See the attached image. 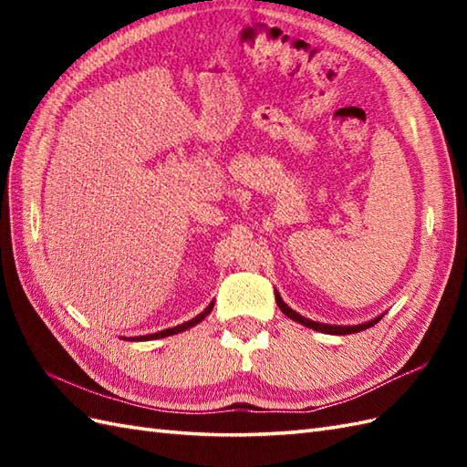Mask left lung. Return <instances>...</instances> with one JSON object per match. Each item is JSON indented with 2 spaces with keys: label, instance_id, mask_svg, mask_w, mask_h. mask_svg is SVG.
I'll list each match as a JSON object with an SVG mask.
<instances>
[{
  "label": "left lung",
  "instance_id": "left-lung-1",
  "mask_svg": "<svg viewBox=\"0 0 467 467\" xmlns=\"http://www.w3.org/2000/svg\"><path fill=\"white\" fill-rule=\"evenodd\" d=\"M275 299H276V305H279V309H281L286 317H289V319H293V321H296V323H301V325H305V327H309V329L327 333V335H349V333H359V331L369 329V327H373V325L383 317V315H379V317H375V319L367 321V323H359V325H329V323H317V321L306 319V317H303V315H299L296 311H293L291 306L281 299V295L276 293V291H275Z\"/></svg>",
  "mask_w": 467,
  "mask_h": 467
}]
</instances>
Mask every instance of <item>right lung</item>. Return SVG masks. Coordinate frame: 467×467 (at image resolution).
Returning a JSON list of instances; mask_svg holds the SVG:
<instances>
[{
	"mask_svg": "<svg viewBox=\"0 0 467 467\" xmlns=\"http://www.w3.org/2000/svg\"><path fill=\"white\" fill-rule=\"evenodd\" d=\"M213 306H214V301H213L211 305H208L206 309H204L201 315H196L194 319H191V321H186V323H182V325H176V327H171V329L158 331V333H150V335H140V337H134V339H130V341H152V339H162V337H168V335L182 333V331H186V329H191V327L198 325V323H201V321H204V317L211 315ZM122 339H126V337H122Z\"/></svg>",
	"mask_w": 467,
	"mask_h": 467,
	"instance_id": "add662e5",
	"label": "right lung"
}]
</instances>
